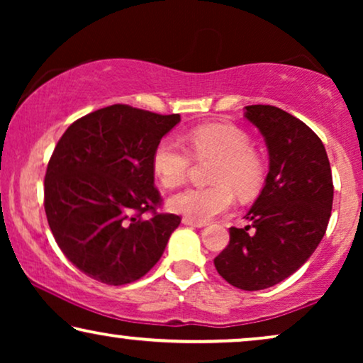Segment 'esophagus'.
I'll use <instances>...</instances> for the list:
<instances>
[{
  "instance_id": "34e87169",
  "label": "esophagus",
  "mask_w": 363,
  "mask_h": 363,
  "mask_svg": "<svg viewBox=\"0 0 363 363\" xmlns=\"http://www.w3.org/2000/svg\"><path fill=\"white\" fill-rule=\"evenodd\" d=\"M182 223H183V225H186V226H193V228H203V226H206V223H203V221H195V220H191V218H183Z\"/></svg>"
}]
</instances>
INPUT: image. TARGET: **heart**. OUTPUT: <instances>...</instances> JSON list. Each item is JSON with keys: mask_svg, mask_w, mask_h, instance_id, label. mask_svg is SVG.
Segmentation results:
<instances>
[{"mask_svg": "<svg viewBox=\"0 0 363 363\" xmlns=\"http://www.w3.org/2000/svg\"><path fill=\"white\" fill-rule=\"evenodd\" d=\"M188 148L196 160H215L206 188H186L168 200L173 213L208 221L233 206L235 193L250 198L259 190L264 168L261 158L251 150V140L245 132L231 125L196 127L186 135ZM191 168V157L178 143L160 140L152 153V170L165 188L180 186Z\"/></svg>", "mask_w": 363, "mask_h": 363, "instance_id": "obj_1", "label": "heart"}]
</instances>
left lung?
I'll return each instance as SVG.
<instances>
[{"instance_id": "8db88e82", "label": "left lung", "mask_w": 363, "mask_h": 363, "mask_svg": "<svg viewBox=\"0 0 363 363\" xmlns=\"http://www.w3.org/2000/svg\"><path fill=\"white\" fill-rule=\"evenodd\" d=\"M245 108L264 137L269 172L246 215L251 225L230 228V245L215 257V267L238 289L261 291L294 274L319 246L334 185L324 143L304 122L274 106Z\"/></svg>"}]
</instances>
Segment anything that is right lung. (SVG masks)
<instances>
[{
  "mask_svg": "<svg viewBox=\"0 0 363 363\" xmlns=\"http://www.w3.org/2000/svg\"><path fill=\"white\" fill-rule=\"evenodd\" d=\"M178 122V113L113 104L74 122L54 148L44 178L49 228L64 256L92 279H140L180 225V216L157 213L152 170L153 148Z\"/></svg>",
  "mask_w": 363,
  "mask_h": 363,
  "instance_id": "add662e5",
  "label": "right lung"
}]
</instances>
